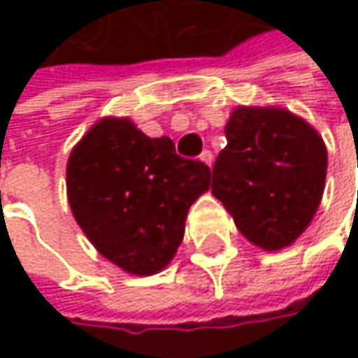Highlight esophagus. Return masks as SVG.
Returning <instances> with one entry per match:
<instances>
[{
    "instance_id": "esophagus-1",
    "label": "esophagus",
    "mask_w": 358,
    "mask_h": 358,
    "mask_svg": "<svg viewBox=\"0 0 358 358\" xmlns=\"http://www.w3.org/2000/svg\"><path fill=\"white\" fill-rule=\"evenodd\" d=\"M199 159H201L203 164H207V166L211 168V164H213V153H211L209 149H205V151L201 153V157H199Z\"/></svg>"
}]
</instances>
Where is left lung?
Here are the masks:
<instances>
[{
    "mask_svg": "<svg viewBox=\"0 0 358 358\" xmlns=\"http://www.w3.org/2000/svg\"><path fill=\"white\" fill-rule=\"evenodd\" d=\"M211 192L252 245H292L313 220L325 184L327 151L301 117L278 108H238L226 124Z\"/></svg>",
    "mask_w": 358,
    "mask_h": 358,
    "instance_id": "obj_1",
    "label": "left lung"
}]
</instances>
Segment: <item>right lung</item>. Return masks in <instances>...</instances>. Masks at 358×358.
<instances>
[{"label": "right lung", "mask_w": 358, "mask_h": 358, "mask_svg": "<svg viewBox=\"0 0 358 358\" xmlns=\"http://www.w3.org/2000/svg\"><path fill=\"white\" fill-rule=\"evenodd\" d=\"M209 178L203 162L180 157L172 138H149L126 117L97 122L72 149L66 170L83 232L106 259L136 275L172 261L186 213Z\"/></svg>", "instance_id": "obj_1"}]
</instances>
